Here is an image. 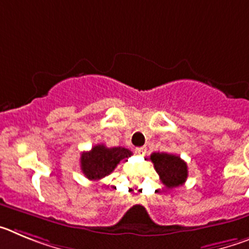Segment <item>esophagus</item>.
<instances>
[{
  "label": "esophagus",
  "mask_w": 249,
  "mask_h": 249,
  "mask_svg": "<svg viewBox=\"0 0 249 249\" xmlns=\"http://www.w3.org/2000/svg\"><path fill=\"white\" fill-rule=\"evenodd\" d=\"M146 151L147 149L144 148V147H137V148L135 149L136 155H138V156H144L146 155Z\"/></svg>",
  "instance_id": "obj_1"
}]
</instances>
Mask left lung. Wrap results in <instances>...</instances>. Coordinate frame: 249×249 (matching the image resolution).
Listing matches in <instances>:
<instances>
[{
    "mask_svg": "<svg viewBox=\"0 0 249 249\" xmlns=\"http://www.w3.org/2000/svg\"><path fill=\"white\" fill-rule=\"evenodd\" d=\"M151 160L160 181L167 188H176L186 182L188 177V168L181 157L164 152H155L151 155Z\"/></svg>",
    "mask_w": 249,
    "mask_h": 249,
    "instance_id": "obj_1",
    "label": "left lung"
}]
</instances>
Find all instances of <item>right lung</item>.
I'll use <instances>...</instances> for the list:
<instances>
[{"mask_svg":"<svg viewBox=\"0 0 249 249\" xmlns=\"http://www.w3.org/2000/svg\"><path fill=\"white\" fill-rule=\"evenodd\" d=\"M131 156L132 152L124 147L108 148L105 144H97L81 155V169L89 179L98 181L113 172L121 160Z\"/></svg>","mask_w":249,"mask_h":249,"instance_id":"right-lung-1","label":"right lung"}]
</instances>
